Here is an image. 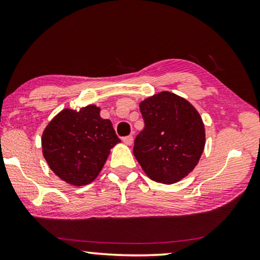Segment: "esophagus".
Masks as SVG:
<instances>
[{"label":"esophagus","instance_id":"obj_1","mask_svg":"<svg viewBox=\"0 0 260 260\" xmlns=\"http://www.w3.org/2000/svg\"><path fill=\"white\" fill-rule=\"evenodd\" d=\"M123 142L125 143L126 145H133L134 143V137L133 136H126L123 138Z\"/></svg>","mask_w":260,"mask_h":260}]
</instances>
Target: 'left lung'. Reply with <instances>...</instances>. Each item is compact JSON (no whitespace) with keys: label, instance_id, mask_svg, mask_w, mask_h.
<instances>
[{"label":"left lung","instance_id":"obj_1","mask_svg":"<svg viewBox=\"0 0 260 260\" xmlns=\"http://www.w3.org/2000/svg\"><path fill=\"white\" fill-rule=\"evenodd\" d=\"M144 129L134 155L152 181L173 184L193 172L206 144L205 124L187 99L162 91L140 103Z\"/></svg>","mask_w":260,"mask_h":260}]
</instances>
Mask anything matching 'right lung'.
I'll use <instances>...</instances> for the list:
<instances>
[{
    "instance_id": "add662e5",
    "label": "right lung",
    "mask_w": 260,
    "mask_h": 260,
    "mask_svg": "<svg viewBox=\"0 0 260 260\" xmlns=\"http://www.w3.org/2000/svg\"><path fill=\"white\" fill-rule=\"evenodd\" d=\"M120 140L112 123L101 117V108L87 105L63 109L45 127L42 154L59 179L72 186L93 182L104 167L110 150Z\"/></svg>"
}]
</instances>
